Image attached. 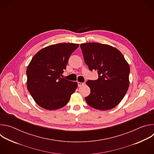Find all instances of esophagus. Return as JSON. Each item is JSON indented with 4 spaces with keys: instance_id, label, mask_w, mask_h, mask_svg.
Segmentation results:
<instances>
[{
    "instance_id": "1",
    "label": "esophagus",
    "mask_w": 154,
    "mask_h": 154,
    "mask_svg": "<svg viewBox=\"0 0 154 154\" xmlns=\"http://www.w3.org/2000/svg\"><path fill=\"white\" fill-rule=\"evenodd\" d=\"M77 83H78V86H83V85H84V83H82V82H77Z\"/></svg>"
}]
</instances>
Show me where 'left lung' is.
<instances>
[{
	"label": "left lung",
	"instance_id": "8db88e82",
	"mask_svg": "<svg viewBox=\"0 0 154 154\" xmlns=\"http://www.w3.org/2000/svg\"><path fill=\"white\" fill-rule=\"evenodd\" d=\"M84 60L90 71H97L99 78L86 82L90 94L85 97L90 106L107 110L117 106L129 86L130 66L121 52L108 45L81 44Z\"/></svg>",
	"mask_w": 154,
	"mask_h": 154
}]
</instances>
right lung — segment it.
<instances>
[{
    "instance_id": "1",
    "label": "right lung",
    "mask_w": 154,
    "mask_h": 154,
    "mask_svg": "<svg viewBox=\"0 0 154 154\" xmlns=\"http://www.w3.org/2000/svg\"><path fill=\"white\" fill-rule=\"evenodd\" d=\"M78 44L60 43L38 51L27 71V89L36 103L48 110L64 106L77 88V83L61 78L71 54Z\"/></svg>"
}]
</instances>
